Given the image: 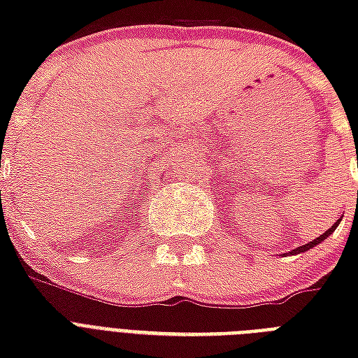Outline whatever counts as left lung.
<instances>
[{
    "mask_svg": "<svg viewBox=\"0 0 358 358\" xmlns=\"http://www.w3.org/2000/svg\"><path fill=\"white\" fill-rule=\"evenodd\" d=\"M340 221H342V217H340L338 221H336V223H334L333 227H331V229L327 230V232H323V234L320 236V238L312 239V241H308V243H305V245H303V247H297V249L292 250V252H289V255H301V252H306V250L312 249V247H316V245H320V243H322V241H323V239H327L329 236L333 234L334 230H336V227H338V224H340Z\"/></svg>",
    "mask_w": 358,
    "mask_h": 358,
    "instance_id": "left-lung-1",
    "label": "left lung"
}]
</instances>
